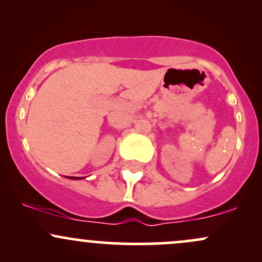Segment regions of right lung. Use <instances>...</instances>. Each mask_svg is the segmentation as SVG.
I'll return each mask as SVG.
<instances>
[{
    "instance_id": "add662e5",
    "label": "right lung",
    "mask_w": 262,
    "mask_h": 262,
    "mask_svg": "<svg viewBox=\"0 0 262 262\" xmlns=\"http://www.w3.org/2000/svg\"><path fill=\"white\" fill-rule=\"evenodd\" d=\"M72 179H77V178H72ZM78 179H79V178H78Z\"/></svg>"
}]
</instances>
